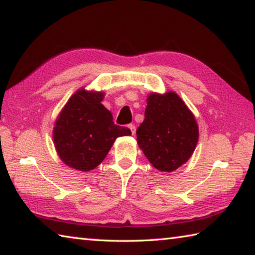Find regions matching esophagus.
<instances>
[{
  "mask_svg": "<svg viewBox=\"0 0 255 255\" xmlns=\"http://www.w3.org/2000/svg\"><path fill=\"white\" fill-rule=\"evenodd\" d=\"M128 128L130 129V131H131L132 135H135V132H136V127H135V125H132V124L128 125Z\"/></svg>",
  "mask_w": 255,
  "mask_h": 255,
  "instance_id": "34e87169",
  "label": "esophagus"
}]
</instances>
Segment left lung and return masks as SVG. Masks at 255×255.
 <instances>
[{"label":"left lung","mask_w":255,"mask_h":255,"mask_svg":"<svg viewBox=\"0 0 255 255\" xmlns=\"http://www.w3.org/2000/svg\"><path fill=\"white\" fill-rule=\"evenodd\" d=\"M136 135L138 145L155 169L172 172L192 155L199 130L191 111L178 94L152 93Z\"/></svg>","instance_id":"8db88e82"}]
</instances>
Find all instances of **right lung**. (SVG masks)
Listing matches in <instances>:
<instances>
[{
    "label": "right lung",
    "mask_w": 255,
    "mask_h": 255,
    "mask_svg": "<svg viewBox=\"0 0 255 255\" xmlns=\"http://www.w3.org/2000/svg\"><path fill=\"white\" fill-rule=\"evenodd\" d=\"M103 96L80 90L56 120L55 147L62 161L75 170H93L105 159L116 138L131 135L129 128L115 125L111 112L101 103Z\"/></svg>",
    "instance_id": "right-lung-1"
}]
</instances>
